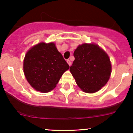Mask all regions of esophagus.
<instances>
[{
	"label": "esophagus",
	"mask_w": 133,
	"mask_h": 133,
	"mask_svg": "<svg viewBox=\"0 0 133 133\" xmlns=\"http://www.w3.org/2000/svg\"><path fill=\"white\" fill-rule=\"evenodd\" d=\"M67 62H68V64H69V66H71V62L70 61V60H69V59H68V60H67Z\"/></svg>",
	"instance_id": "obj_1"
}]
</instances>
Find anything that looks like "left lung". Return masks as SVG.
<instances>
[{"instance_id":"1","label":"left lung","mask_w":133,"mask_h":133,"mask_svg":"<svg viewBox=\"0 0 133 133\" xmlns=\"http://www.w3.org/2000/svg\"><path fill=\"white\" fill-rule=\"evenodd\" d=\"M75 60L70 71L84 92L94 93L106 85L111 73L109 56L94 44L79 45L74 52Z\"/></svg>"}]
</instances>
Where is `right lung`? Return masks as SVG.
I'll use <instances>...</instances> for the list:
<instances>
[{
  "mask_svg": "<svg viewBox=\"0 0 133 133\" xmlns=\"http://www.w3.org/2000/svg\"><path fill=\"white\" fill-rule=\"evenodd\" d=\"M69 65L53 42H41L32 47L24 60V72L34 89L49 92L59 81Z\"/></svg>",
  "mask_w": 133,
  "mask_h": 133,
  "instance_id": "1",
  "label": "right lung"
}]
</instances>
